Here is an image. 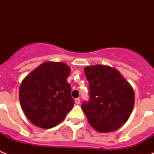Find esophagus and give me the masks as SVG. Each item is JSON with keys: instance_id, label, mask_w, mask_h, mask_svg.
Returning <instances> with one entry per match:
<instances>
[{"instance_id": "1", "label": "esophagus", "mask_w": 154, "mask_h": 154, "mask_svg": "<svg viewBox=\"0 0 154 154\" xmlns=\"http://www.w3.org/2000/svg\"><path fill=\"white\" fill-rule=\"evenodd\" d=\"M75 102L76 104H79V103H80V99H79V98H76V99H75Z\"/></svg>"}]
</instances>
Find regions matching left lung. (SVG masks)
I'll return each instance as SVG.
<instances>
[{
  "label": "left lung",
  "instance_id": "1",
  "mask_svg": "<svg viewBox=\"0 0 154 154\" xmlns=\"http://www.w3.org/2000/svg\"><path fill=\"white\" fill-rule=\"evenodd\" d=\"M84 72L89 83V100L81 107L88 122L100 133L115 131L131 115L133 88L119 71L109 66H88Z\"/></svg>",
  "mask_w": 154,
  "mask_h": 154
}]
</instances>
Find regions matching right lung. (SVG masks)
<instances>
[{"instance_id":"add662e5","label":"right lung","mask_w":154,"mask_h":154,"mask_svg":"<svg viewBox=\"0 0 154 154\" xmlns=\"http://www.w3.org/2000/svg\"><path fill=\"white\" fill-rule=\"evenodd\" d=\"M71 69L62 62H47L22 81L19 99L25 116L36 126L55 127L74 106L67 78Z\"/></svg>"}]
</instances>
